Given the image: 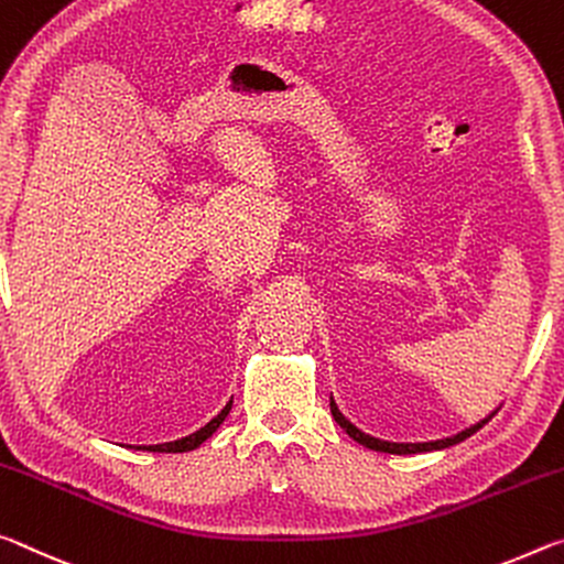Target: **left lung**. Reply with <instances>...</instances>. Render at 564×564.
<instances>
[{
	"mask_svg": "<svg viewBox=\"0 0 564 564\" xmlns=\"http://www.w3.org/2000/svg\"><path fill=\"white\" fill-rule=\"evenodd\" d=\"M329 410H332V417L337 420L339 427H343V430L347 432V435L352 437L355 442H359V445H365V447L375 449V452H390V455H417V452H435V449H445V447L457 445V442H463V440H467L469 435H475V432H477L479 427H482V424L490 422L492 414L497 412V410L490 412L485 420L469 424V427H465L463 432H457V435H452V437L430 440V442H390V440H380V437L367 435V432L355 427V424L349 422L343 412H339L335 397H329Z\"/></svg>",
	"mask_w": 564,
	"mask_h": 564,
	"instance_id": "1",
	"label": "left lung"
}]
</instances>
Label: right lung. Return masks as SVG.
I'll return each mask as SVG.
<instances>
[{
    "mask_svg": "<svg viewBox=\"0 0 564 564\" xmlns=\"http://www.w3.org/2000/svg\"><path fill=\"white\" fill-rule=\"evenodd\" d=\"M229 410H232V400H229L225 408H221L215 417H212L205 427H199L197 432H192V435L187 437H180V440H172V442H162V445H134V449H147V452H192L197 449L202 442L209 440L212 435H215L217 427L221 422H225V417L229 414ZM132 447V445H129Z\"/></svg>",
    "mask_w": 564,
    "mask_h": 564,
    "instance_id": "add662e5",
    "label": "right lung"
}]
</instances>
